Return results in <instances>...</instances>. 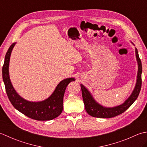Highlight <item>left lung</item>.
Returning <instances> with one entry per match:
<instances>
[{"mask_svg":"<svg viewBox=\"0 0 147 147\" xmlns=\"http://www.w3.org/2000/svg\"><path fill=\"white\" fill-rule=\"evenodd\" d=\"M131 43L132 44H133V42ZM135 54L138 67L136 85L131 94L122 104L112 107H104V106L98 104L93 98L92 93L90 92L89 90L83 85L81 84L80 85L81 88H82V96L84 104H85V110L89 115L92 117L99 118H111L117 116V115L123 113L124 111H126L138 98L142 87V65L141 60L139 57L138 50L136 48H135Z\"/></svg>","mask_w":147,"mask_h":147,"instance_id":"1","label":"left lung"}]
</instances>
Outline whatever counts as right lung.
Segmentation results:
<instances>
[{
	"label": "right lung",
	"mask_w": 147,
	"mask_h": 147,
	"mask_svg": "<svg viewBox=\"0 0 147 147\" xmlns=\"http://www.w3.org/2000/svg\"><path fill=\"white\" fill-rule=\"evenodd\" d=\"M16 43V42L13 43L9 48L2 67V78L9 100L16 109L33 119L49 121L58 117L63 110L65 90L68 84L74 82L75 79L74 78H69L62 80L56 86L51 95L42 101L32 102L24 99L16 91L9 76V61L12 51Z\"/></svg>",
	"instance_id": "obj_1"
}]
</instances>
